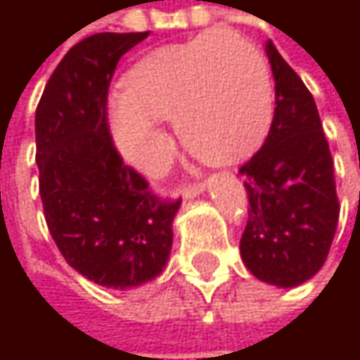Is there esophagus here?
I'll return each mask as SVG.
<instances>
[{"instance_id": "obj_1", "label": "esophagus", "mask_w": 360, "mask_h": 360, "mask_svg": "<svg viewBox=\"0 0 360 360\" xmlns=\"http://www.w3.org/2000/svg\"><path fill=\"white\" fill-rule=\"evenodd\" d=\"M204 189H206V183H204V181H198V183L185 185V187L181 189V193H183V198H185V200H191V198L200 195V193H202Z\"/></svg>"}]
</instances>
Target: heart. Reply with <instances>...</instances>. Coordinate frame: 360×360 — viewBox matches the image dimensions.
Instances as JSON below:
<instances>
[{"instance_id": "obj_1", "label": "heart", "mask_w": 360, "mask_h": 360, "mask_svg": "<svg viewBox=\"0 0 360 360\" xmlns=\"http://www.w3.org/2000/svg\"><path fill=\"white\" fill-rule=\"evenodd\" d=\"M271 116L273 79L264 53L223 29L150 51L108 102L116 150L148 175H158L171 154L162 118H175L189 152L223 165L250 152Z\"/></svg>"}]
</instances>
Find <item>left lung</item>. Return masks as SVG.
Wrapping results in <instances>:
<instances>
[{"instance_id": "1", "label": "left lung", "mask_w": 360, "mask_h": 360, "mask_svg": "<svg viewBox=\"0 0 360 360\" xmlns=\"http://www.w3.org/2000/svg\"><path fill=\"white\" fill-rule=\"evenodd\" d=\"M266 56L275 112L262 148L240 169L250 202L240 252L260 281L294 288L323 266L340 202L317 104L271 41Z\"/></svg>"}]
</instances>
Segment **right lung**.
<instances>
[{"label": "right lung", "instance_id": "right-lung-1", "mask_svg": "<svg viewBox=\"0 0 360 360\" xmlns=\"http://www.w3.org/2000/svg\"><path fill=\"white\" fill-rule=\"evenodd\" d=\"M146 33H98L72 45L35 112L39 193L66 262L114 290L162 273L181 200H160L122 162L108 129L114 68Z\"/></svg>", "mask_w": 360, "mask_h": 360}]
</instances>
